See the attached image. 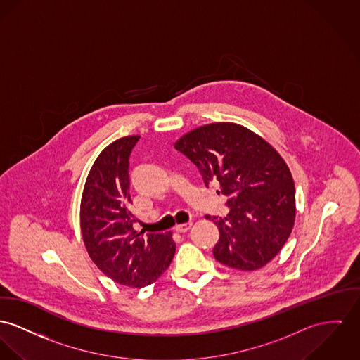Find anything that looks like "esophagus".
I'll return each instance as SVG.
<instances>
[{
    "mask_svg": "<svg viewBox=\"0 0 360 360\" xmlns=\"http://www.w3.org/2000/svg\"><path fill=\"white\" fill-rule=\"evenodd\" d=\"M192 221H188V223H182V224H178L176 227H175V230L178 231V233H186L191 227H192Z\"/></svg>",
    "mask_w": 360,
    "mask_h": 360,
    "instance_id": "esophagus-1",
    "label": "esophagus"
}]
</instances>
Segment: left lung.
<instances>
[{
    "label": "left lung",
    "instance_id": "left-lung-1",
    "mask_svg": "<svg viewBox=\"0 0 360 360\" xmlns=\"http://www.w3.org/2000/svg\"><path fill=\"white\" fill-rule=\"evenodd\" d=\"M174 146L198 168L207 188L218 184L227 197L226 218L207 217L219 229L215 259L252 271L276 257L296 215L293 178L277 150L248 129L223 122L201 126Z\"/></svg>",
    "mask_w": 360,
    "mask_h": 360
}]
</instances>
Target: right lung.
I'll return each mask as SVG.
<instances>
[{"label":"right lung","mask_w":360,"mask_h":360,"mask_svg":"<svg viewBox=\"0 0 360 360\" xmlns=\"http://www.w3.org/2000/svg\"><path fill=\"white\" fill-rule=\"evenodd\" d=\"M139 136L108 145L91 167L83 189L81 229L89 256L117 283L143 288L162 277L175 255L171 233L136 231L130 195V155Z\"/></svg>","instance_id":"right-lung-1"}]
</instances>
